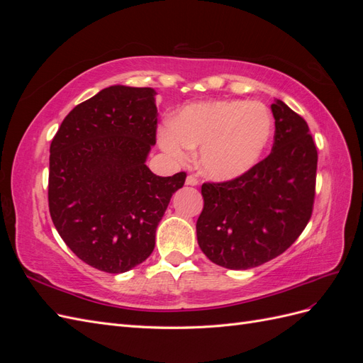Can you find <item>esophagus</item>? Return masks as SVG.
Wrapping results in <instances>:
<instances>
[{
  "label": "esophagus",
  "instance_id": "obj_1",
  "mask_svg": "<svg viewBox=\"0 0 363 363\" xmlns=\"http://www.w3.org/2000/svg\"><path fill=\"white\" fill-rule=\"evenodd\" d=\"M186 184H188V186H196V184H199V179H196L195 175H188V177H186Z\"/></svg>",
  "mask_w": 363,
  "mask_h": 363
}]
</instances>
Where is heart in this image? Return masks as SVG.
<instances>
[{
	"label": "heart",
	"instance_id": "obj_1",
	"mask_svg": "<svg viewBox=\"0 0 363 363\" xmlns=\"http://www.w3.org/2000/svg\"><path fill=\"white\" fill-rule=\"evenodd\" d=\"M272 136V116L256 101H211L191 104L160 131V145L177 160L200 148L206 177L230 182L242 177L262 160Z\"/></svg>",
	"mask_w": 363,
	"mask_h": 363
}]
</instances>
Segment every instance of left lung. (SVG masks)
Masks as SVG:
<instances>
[{
	"label": "left lung",
	"mask_w": 363,
	"mask_h": 363,
	"mask_svg": "<svg viewBox=\"0 0 363 363\" xmlns=\"http://www.w3.org/2000/svg\"><path fill=\"white\" fill-rule=\"evenodd\" d=\"M271 155L242 177L204 183L196 239L208 260L248 269L286 251L312 215L318 152L306 121L274 100Z\"/></svg>",
	"instance_id": "left-lung-1"
}]
</instances>
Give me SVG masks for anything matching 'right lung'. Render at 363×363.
Here are the masks:
<instances>
[{
  "label": "right lung",
  "instance_id": "obj_1",
  "mask_svg": "<svg viewBox=\"0 0 363 363\" xmlns=\"http://www.w3.org/2000/svg\"><path fill=\"white\" fill-rule=\"evenodd\" d=\"M152 87L108 86L75 106L50 147V215L74 255L121 274L155 250L156 228L186 174L147 167L156 145Z\"/></svg>",
  "mask_w": 363,
  "mask_h": 363
}]
</instances>
